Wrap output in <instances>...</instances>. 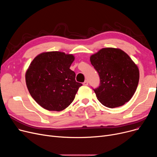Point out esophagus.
<instances>
[{
	"instance_id": "34e87169",
	"label": "esophagus",
	"mask_w": 157,
	"mask_h": 157,
	"mask_svg": "<svg viewBox=\"0 0 157 157\" xmlns=\"http://www.w3.org/2000/svg\"><path fill=\"white\" fill-rule=\"evenodd\" d=\"M83 85H85V86H87V85H88V81H87V80H85V81H84V83H83Z\"/></svg>"
}]
</instances>
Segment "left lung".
I'll list each match as a JSON object with an SVG mask.
<instances>
[{
    "label": "left lung",
    "mask_w": 157,
    "mask_h": 157,
    "mask_svg": "<svg viewBox=\"0 0 157 157\" xmlns=\"http://www.w3.org/2000/svg\"><path fill=\"white\" fill-rule=\"evenodd\" d=\"M90 60L100 76V86L94 89L99 102L109 108L128 102L139 79L138 67L131 58L119 48H105L91 55Z\"/></svg>",
    "instance_id": "1"
}]
</instances>
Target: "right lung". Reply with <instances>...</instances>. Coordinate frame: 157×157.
Masks as SVG:
<instances>
[{
	"label": "right lung",
	"instance_id": "right-lung-1",
	"mask_svg": "<svg viewBox=\"0 0 157 157\" xmlns=\"http://www.w3.org/2000/svg\"><path fill=\"white\" fill-rule=\"evenodd\" d=\"M74 55L61 52L38 55L25 74L29 92L36 102L48 111H60L72 102L82 84L70 69Z\"/></svg>",
	"mask_w": 157,
	"mask_h": 157
}]
</instances>
